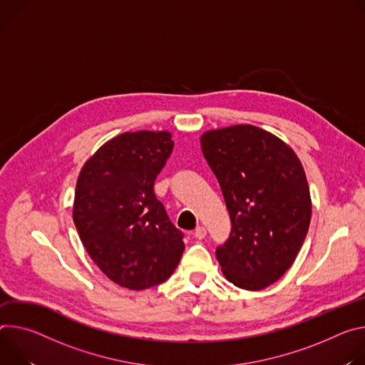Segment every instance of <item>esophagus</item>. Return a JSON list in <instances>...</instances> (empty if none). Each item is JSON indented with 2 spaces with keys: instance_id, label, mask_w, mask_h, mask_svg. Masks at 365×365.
Returning <instances> with one entry per match:
<instances>
[{
  "instance_id": "obj_1",
  "label": "esophagus",
  "mask_w": 365,
  "mask_h": 365,
  "mask_svg": "<svg viewBox=\"0 0 365 365\" xmlns=\"http://www.w3.org/2000/svg\"><path fill=\"white\" fill-rule=\"evenodd\" d=\"M206 235H207V230H206L205 226H198L194 230V237H197V239H203Z\"/></svg>"
}]
</instances>
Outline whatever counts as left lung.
I'll list each match as a JSON object with an SVG mask.
<instances>
[{
    "label": "left lung",
    "instance_id": "1",
    "mask_svg": "<svg viewBox=\"0 0 365 365\" xmlns=\"http://www.w3.org/2000/svg\"><path fill=\"white\" fill-rule=\"evenodd\" d=\"M201 149L232 223L216 258L232 284L262 290L293 265L306 239L312 201L304 170L290 146L251 125L206 132Z\"/></svg>",
    "mask_w": 365,
    "mask_h": 365
}]
</instances>
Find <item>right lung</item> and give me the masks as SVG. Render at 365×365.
I'll list each match as a JSON object with an SVG mask.
<instances>
[{
	"label": "right lung",
	"mask_w": 365,
	"mask_h": 365,
	"mask_svg": "<svg viewBox=\"0 0 365 365\" xmlns=\"http://www.w3.org/2000/svg\"><path fill=\"white\" fill-rule=\"evenodd\" d=\"M174 148L171 133H123L81 170L73 223L98 268L118 286L145 290L167 281L184 252L153 184Z\"/></svg>",
	"instance_id": "add662e5"
}]
</instances>
